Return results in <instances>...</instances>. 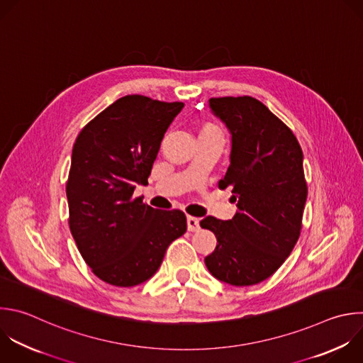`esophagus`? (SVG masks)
<instances>
[{
    "label": "esophagus",
    "mask_w": 363,
    "mask_h": 363,
    "mask_svg": "<svg viewBox=\"0 0 363 363\" xmlns=\"http://www.w3.org/2000/svg\"><path fill=\"white\" fill-rule=\"evenodd\" d=\"M186 225H188V230L196 232L199 229V219L195 218V216H188L186 218Z\"/></svg>",
    "instance_id": "34e87169"
}]
</instances>
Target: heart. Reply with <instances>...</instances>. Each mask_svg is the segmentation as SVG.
I'll use <instances>...</instances> for the list:
<instances>
[{"mask_svg":"<svg viewBox=\"0 0 363 363\" xmlns=\"http://www.w3.org/2000/svg\"><path fill=\"white\" fill-rule=\"evenodd\" d=\"M209 130H216V128L212 127V125H205V127L202 128V131H209Z\"/></svg>","mask_w":363,"mask_h":363,"instance_id":"b5f03b06","label":"heart"}]
</instances>
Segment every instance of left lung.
Returning a JSON list of instances; mask_svg holds the SVG:
<instances>
[{
  "label": "left lung",
  "mask_w": 363,
  "mask_h": 363,
  "mask_svg": "<svg viewBox=\"0 0 363 363\" xmlns=\"http://www.w3.org/2000/svg\"><path fill=\"white\" fill-rule=\"evenodd\" d=\"M209 106L230 133V164L219 188H232L238 211L229 220L199 223L216 236L208 271L233 286L269 278L292 252L308 196L303 154L294 133L252 96L211 98Z\"/></svg>",
  "instance_id": "8db88e82"
}]
</instances>
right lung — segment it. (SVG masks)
Segmentation results:
<instances>
[{
    "instance_id": "add662e5",
    "label": "right lung",
    "mask_w": 363,
    "mask_h": 363,
    "mask_svg": "<svg viewBox=\"0 0 363 363\" xmlns=\"http://www.w3.org/2000/svg\"><path fill=\"white\" fill-rule=\"evenodd\" d=\"M184 108L144 95L116 99L78 134L67 181L69 229L78 251L104 282L130 288L148 281L167 248L186 230L179 209L134 198L148 182L161 141Z\"/></svg>"
}]
</instances>
